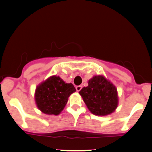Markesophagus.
Wrapping results in <instances>:
<instances>
[{
    "label": "esophagus",
    "instance_id": "34e87169",
    "mask_svg": "<svg viewBox=\"0 0 152 152\" xmlns=\"http://www.w3.org/2000/svg\"><path fill=\"white\" fill-rule=\"evenodd\" d=\"M81 88H82V86H76V91H80Z\"/></svg>",
    "mask_w": 152,
    "mask_h": 152
}]
</instances>
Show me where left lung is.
<instances>
[{"label": "left lung", "mask_w": 152, "mask_h": 152, "mask_svg": "<svg viewBox=\"0 0 152 152\" xmlns=\"http://www.w3.org/2000/svg\"><path fill=\"white\" fill-rule=\"evenodd\" d=\"M88 110L96 116H106L116 110L118 104L116 86L104 76H94L88 86L79 91Z\"/></svg>", "instance_id": "8db88e82"}]
</instances>
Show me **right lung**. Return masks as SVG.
<instances>
[{
	"instance_id": "add662e5",
	"label": "right lung",
	"mask_w": 152,
	"mask_h": 152,
	"mask_svg": "<svg viewBox=\"0 0 152 152\" xmlns=\"http://www.w3.org/2000/svg\"><path fill=\"white\" fill-rule=\"evenodd\" d=\"M75 91L72 83H65L59 76H52L36 87L35 101L43 113L56 116L63 111L69 97Z\"/></svg>"
}]
</instances>
